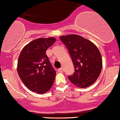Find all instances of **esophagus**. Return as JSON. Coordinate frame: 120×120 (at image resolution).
Here are the masks:
<instances>
[{"instance_id": "34e87169", "label": "esophagus", "mask_w": 120, "mask_h": 120, "mask_svg": "<svg viewBox=\"0 0 120 120\" xmlns=\"http://www.w3.org/2000/svg\"><path fill=\"white\" fill-rule=\"evenodd\" d=\"M58 71H59V73H63L64 72V69L63 68H60L58 69Z\"/></svg>"}]
</instances>
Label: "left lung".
Instances as JSON below:
<instances>
[{
    "mask_svg": "<svg viewBox=\"0 0 120 120\" xmlns=\"http://www.w3.org/2000/svg\"><path fill=\"white\" fill-rule=\"evenodd\" d=\"M71 57L75 71L68 79L77 87L92 85L102 69V58L98 49L93 42L83 37L70 34L59 37Z\"/></svg>",
    "mask_w": 120,
    "mask_h": 120,
    "instance_id": "8db88e82",
    "label": "left lung"
}]
</instances>
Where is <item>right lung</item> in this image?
Wrapping results in <instances>:
<instances>
[{
	"label": "right lung",
	"mask_w": 120,
	"mask_h": 120,
	"mask_svg": "<svg viewBox=\"0 0 120 120\" xmlns=\"http://www.w3.org/2000/svg\"><path fill=\"white\" fill-rule=\"evenodd\" d=\"M56 40L54 37L36 39L21 51L18 59V74L24 85L32 91L44 94L53 84L56 71L45 52Z\"/></svg>",
	"instance_id": "1"
}]
</instances>
